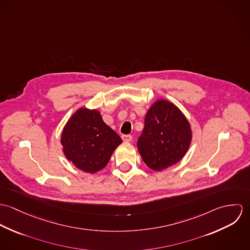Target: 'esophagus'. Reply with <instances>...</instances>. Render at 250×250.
<instances>
[{"mask_svg":"<svg viewBox=\"0 0 250 250\" xmlns=\"http://www.w3.org/2000/svg\"><path fill=\"white\" fill-rule=\"evenodd\" d=\"M121 139H122V141L125 142V143H129V142L132 141L133 138H132L131 135H122V136H121Z\"/></svg>","mask_w":250,"mask_h":250,"instance_id":"esophagus-1","label":"esophagus"}]
</instances>
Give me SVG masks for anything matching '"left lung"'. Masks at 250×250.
<instances>
[{"label":"left lung","mask_w":250,"mask_h":250,"mask_svg":"<svg viewBox=\"0 0 250 250\" xmlns=\"http://www.w3.org/2000/svg\"><path fill=\"white\" fill-rule=\"evenodd\" d=\"M192 140L189 121L173 103L159 99L145 115L138 149L145 165L162 171L180 162Z\"/></svg>","instance_id":"left-lung-1"}]
</instances>
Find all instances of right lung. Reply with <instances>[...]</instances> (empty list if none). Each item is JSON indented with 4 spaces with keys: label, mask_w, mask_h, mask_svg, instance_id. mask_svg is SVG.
I'll list each match as a JSON object with an SVG mask.
<instances>
[{
    "label": "right lung",
    "mask_w": 250,
    "mask_h": 250,
    "mask_svg": "<svg viewBox=\"0 0 250 250\" xmlns=\"http://www.w3.org/2000/svg\"><path fill=\"white\" fill-rule=\"evenodd\" d=\"M61 143L68 161L78 169L93 174L107 166L122 140L103 121L98 109L80 107L63 127Z\"/></svg>",
    "instance_id": "1"
}]
</instances>
